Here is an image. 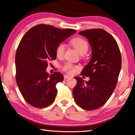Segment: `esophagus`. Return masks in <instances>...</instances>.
<instances>
[{"mask_svg": "<svg viewBox=\"0 0 135 135\" xmlns=\"http://www.w3.org/2000/svg\"><path fill=\"white\" fill-rule=\"evenodd\" d=\"M69 78H70V77L69 76V75H64V79H69Z\"/></svg>", "mask_w": 135, "mask_h": 135, "instance_id": "1", "label": "esophagus"}]
</instances>
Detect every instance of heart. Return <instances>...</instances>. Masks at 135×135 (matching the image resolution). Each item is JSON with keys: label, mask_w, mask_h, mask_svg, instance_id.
Returning <instances> with one entry per match:
<instances>
[{"label": "heart", "mask_w": 135, "mask_h": 135, "mask_svg": "<svg viewBox=\"0 0 135 135\" xmlns=\"http://www.w3.org/2000/svg\"><path fill=\"white\" fill-rule=\"evenodd\" d=\"M71 45L73 46L74 48L78 52L79 54L81 55L86 54L88 51V48H89V45L86 40L84 38H81V37H77V38H74L70 41ZM65 45L63 43H60L57 45L56 49V54L57 57L59 58L63 57L65 54ZM77 67L74 65L71 64L70 63H65L64 65L61 66V69L64 72H67V73H72Z\"/></svg>", "instance_id": "1"}]
</instances>
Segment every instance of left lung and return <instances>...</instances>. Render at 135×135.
I'll return each instance as SVG.
<instances>
[{"instance_id":"left-lung-1","label":"left lung","mask_w":135,"mask_h":135,"mask_svg":"<svg viewBox=\"0 0 135 135\" xmlns=\"http://www.w3.org/2000/svg\"><path fill=\"white\" fill-rule=\"evenodd\" d=\"M88 40L92 49L91 60L81 75L89 77L88 81L76 77L73 95L77 104L86 110L103 106L113 94L122 65L119 47L115 38L102 29L79 32Z\"/></svg>"}]
</instances>
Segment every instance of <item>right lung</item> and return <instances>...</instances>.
Masks as SVG:
<instances>
[{"mask_svg": "<svg viewBox=\"0 0 135 135\" xmlns=\"http://www.w3.org/2000/svg\"><path fill=\"white\" fill-rule=\"evenodd\" d=\"M76 32L51 25L32 27L22 38L15 56L16 81L23 99L38 108L50 106L57 90L56 85L63 80L58 72H46L48 62L56 60L57 45Z\"/></svg>", "mask_w": 135, "mask_h": 135, "instance_id": "add662e5", "label": "right lung"}]
</instances>
